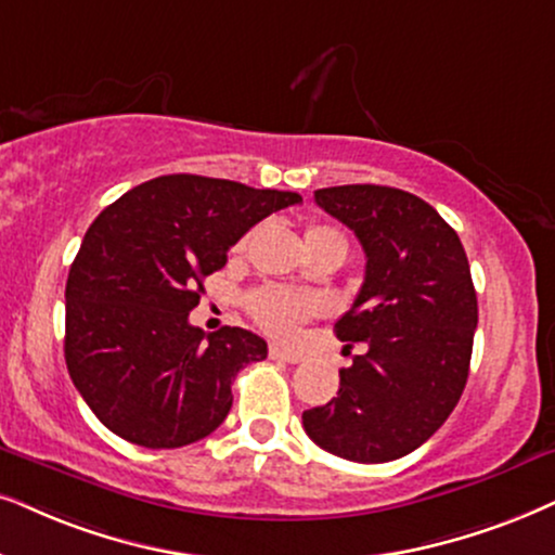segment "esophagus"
I'll return each mask as SVG.
<instances>
[{"label":"esophagus","instance_id":"obj_1","mask_svg":"<svg viewBox=\"0 0 555 555\" xmlns=\"http://www.w3.org/2000/svg\"><path fill=\"white\" fill-rule=\"evenodd\" d=\"M269 356L273 361H284V363H299L301 361V353H297V350H286L282 346H271Z\"/></svg>","mask_w":555,"mask_h":555}]
</instances>
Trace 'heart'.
Wrapping results in <instances>:
<instances>
[{"mask_svg": "<svg viewBox=\"0 0 555 555\" xmlns=\"http://www.w3.org/2000/svg\"><path fill=\"white\" fill-rule=\"evenodd\" d=\"M327 241H343V235L335 228L330 225H310L305 233V243H327ZM248 310L254 314V320L261 325L266 333L276 335V338H289V335L297 330L301 320H307L312 314V301L301 297L297 292L289 289H276V286H269V289H258L254 297L248 299Z\"/></svg>", "mask_w": 555, "mask_h": 555, "instance_id": "b5f03b06", "label": "heart"}]
</instances>
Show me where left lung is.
Listing matches in <instances>:
<instances>
[{
    "mask_svg": "<svg viewBox=\"0 0 555 555\" xmlns=\"http://www.w3.org/2000/svg\"><path fill=\"white\" fill-rule=\"evenodd\" d=\"M314 202L353 230L366 276L335 322L366 353L340 371L338 397L301 415L322 451L359 464L402 459L446 423L464 395L479 322L472 269L455 230L420 196L348 184Z\"/></svg>",
    "mask_w": 555,
    "mask_h": 555,
    "instance_id": "1",
    "label": "left lung"
}]
</instances>
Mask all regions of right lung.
Instances as JSON below:
<instances>
[{
  "mask_svg": "<svg viewBox=\"0 0 555 555\" xmlns=\"http://www.w3.org/2000/svg\"><path fill=\"white\" fill-rule=\"evenodd\" d=\"M301 196L171 173L112 202L83 235L66 282V366L100 423L143 448L207 438L233 406L237 371L263 361L243 327L189 325L228 248Z\"/></svg>",
  "mask_w": 555,
  "mask_h": 555,
  "instance_id": "obj_1",
  "label": "right lung"
}]
</instances>
